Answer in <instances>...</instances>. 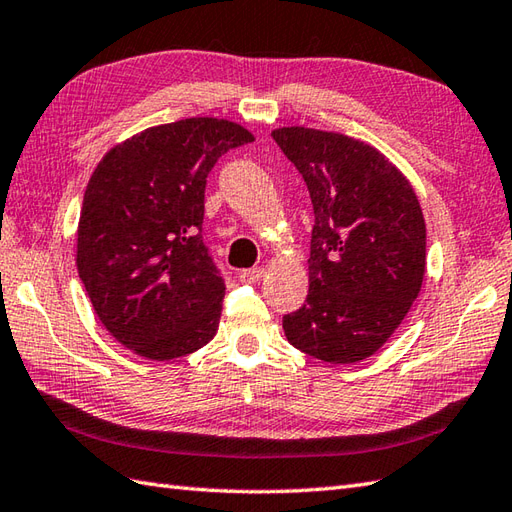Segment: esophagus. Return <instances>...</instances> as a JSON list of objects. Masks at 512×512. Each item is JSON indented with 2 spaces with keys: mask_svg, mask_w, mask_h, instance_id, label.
Listing matches in <instances>:
<instances>
[{
  "mask_svg": "<svg viewBox=\"0 0 512 512\" xmlns=\"http://www.w3.org/2000/svg\"><path fill=\"white\" fill-rule=\"evenodd\" d=\"M263 276H265L263 267H252V269L238 271V280H241V282H258Z\"/></svg>",
  "mask_w": 512,
  "mask_h": 512,
  "instance_id": "34e87169",
  "label": "esophagus"
}]
</instances>
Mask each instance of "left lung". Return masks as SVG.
Listing matches in <instances>:
<instances>
[{
    "label": "left lung",
    "mask_w": 512,
    "mask_h": 512,
    "mask_svg": "<svg viewBox=\"0 0 512 512\" xmlns=\"http://www.w3.org/2000/svg\"><path fill=\"white\" fill-rule=\"evenodd\" d=\"M313 203L309 295L282 317L289 342L328 363L374 355L403 322L425 276V221L401 170L342 133H271Z\"/></svg>",
    "instance_id": "8db88e82"
}]
</instances>
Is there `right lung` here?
<instances>
[{
	"instance_id": "right-lung-1",
	"label": "right lung",
	"mask_w": 512,
	"mask_h": 512,
	"mask_svg": "<svg viewBox=\"0 0 512 512\" xmlns=\"http://www.w3.org/2000/svg\"><path fill=\"white\" fill-rule=\"evenodd\" d=\"M249 142L234 122L186 118L102 157L85 190L76 267L122 346L168 361L217 333L225 282L203 243L206 184L221 155Z\"/></svg>"
}]
</instances>
